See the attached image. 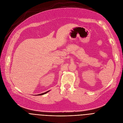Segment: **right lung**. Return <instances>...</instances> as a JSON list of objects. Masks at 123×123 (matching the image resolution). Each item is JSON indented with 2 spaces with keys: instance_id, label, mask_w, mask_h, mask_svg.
Masks as SVG:
<instances>
[{
  "instance_id": "obj_1",
  "label": "right lung",
  "mask_w": 123,
  "mask_h": 123,
  "mask_svg": "<svg viewBox=\"0 0 123 123\" xmlns=\"http://www.w3.org/2000/svg\"><path fill=\"white\" fill-rule=\"evenodd\" d=\"M50 91V90H49V91H47V92H45V93H42V94H38V95H37V96H39V95H44V94H46L47 93H48V92H49Z\"/></svg>"
}]
</instances>
